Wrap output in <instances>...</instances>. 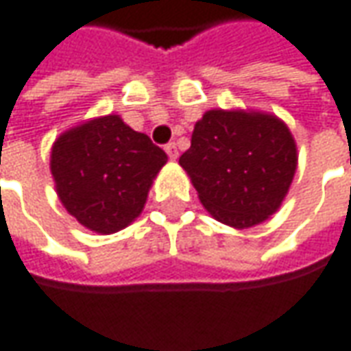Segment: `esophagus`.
I'll return each mask as SVG.
<instances>
[{
	"label": "esophagus",
	"instance_id": "esophagus-1",
	"mask_svg": "<svg viewBox=\"0 0 351 351\" xmlns=\"http://www.w3.org/2000/svg\"><path fill=\"white\" fill-rule=\"evenodd\" d=\"M165 152H167V155H169L171 159H176V157H178V149H176V143H173V141L165 145Z\"/></svg>",
	"mask_w": 351,
	"mask_h": 351
}]
</instances>
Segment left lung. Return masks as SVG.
I'll return each mask as SVG.
<instances>
[{
    "label": "left lung",
    "instance_id": "left-lung-1",
    "mask_svg": "<svg viewBox=\"0 0 351 351\" xmlns=\"http://www.w3.org/2000/svg\"><path fill=\"white\" fill-rule=\"evenodd\" d=\"M178 163L217 221L245 229L280 208L295 175L297 149L276 116L210 110L196 122Z\"/></svg>",
    "mask_w": 351,
    "mask_h": 351
}]
</instances>
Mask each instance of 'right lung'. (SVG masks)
Wrapping results in <instances>:
<instances>
[{"label":"right lung","mask_w":351,"mask_h":351,"mask_svg":"<svg viewBox=\"0 0 351 351\" xmlns=\"http://www.w3.org/2000/svg\"><path fill=\"white\" fill-rule=\"evenodd\" d=\"M167 153L120 116L95 118L56 139L50 169L66 210L110 235L138 217Z\"/></svg>","instance_id":"1"}]
</instances>
